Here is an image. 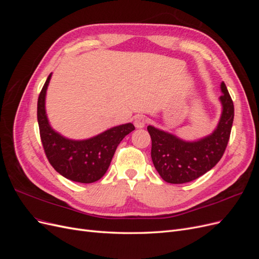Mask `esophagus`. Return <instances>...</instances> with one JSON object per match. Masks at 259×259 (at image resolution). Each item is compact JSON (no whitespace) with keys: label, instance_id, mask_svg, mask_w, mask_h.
Listing matches in <instances>:
<instances>
[{"label":"esophagus","instance_id":"obj_1","mask_svg":"<svg viewBox=\"0 0 259 259\" xmlns=\"http://www.w3.org/2000/svg\"><path fill=\"white\" fill-rule=\"evenodd\" d=\"M146 122H147V120H146L145 116H143V115L137 116L136 119H135V121H134L135 127H136V128H143V127H145Z\"/></svg>","mask_w":259,"mask_h":259}]
</instances>
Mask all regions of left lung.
<instances>
[{
  "instance_id": "left-lung-1",
  "label": "left lung",
  "mask_w": 259,
  "mask_h": 259,
  "mask_svg": "<svg viewBox=\"0 0 259 259\" xmlns=\"http://www.w3.org/2000/svg\"><path fill=\"white\" fill-rule=\"evenodd\" d=\"M221 119L209 135L188 142L152 125L147 127L151 136V159L163 180L185 184L204 175L222 159L228 145L234 108L226 84L222 82Z\"/></svg>"
}]
</instances>
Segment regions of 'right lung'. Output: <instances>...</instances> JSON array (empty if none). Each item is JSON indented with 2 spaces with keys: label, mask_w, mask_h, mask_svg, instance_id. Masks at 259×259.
<instances>
[{
  "label": "right lung",
  "mask_w": 259,
  "mask_h": 259,
  "mask_svg": "<svg viewBox=\"0 0 259 259\" xmlns=\"http://www.w3.org/2000/svg\"><path fill=\"white\" fill-rule=\"evenodd\" d=\"M49 75L37 100V123L46 156L56 171L75 183L91 184L103 177L110 166L116 147L135 130L132 123L113 126L88 139H70L59 134L50 124L45 108Z\"/></svg>",
  "instance_id": "1"
}]
</instances>
